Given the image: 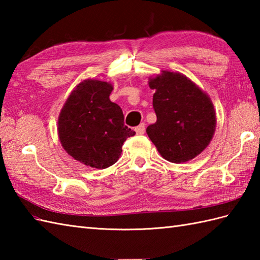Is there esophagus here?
Segmentation results:
<instances>
[{"label":"esophagus","mask_w":260,"mask_h":260,"mask_svg":"<svg viewBox=\"0 0 260 260\" xmlns=\"http://www.w3.org/2000/svg\"><path fill=\"white\" fill-rule=\"evenodd\" d=\"M135 132H136L137 135H143V134H144L145 133V124L142 123L139 126H136L135 127Z\"/></svg>","instance_id":"obj_1"}]
</instances>
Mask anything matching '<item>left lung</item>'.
Returning a JSON list of instances; mask_svg holds the SVG:
<instances>
[{"label": "left lung", "instance_id": "8db88e82", "mask_svg": "<svg viewBox=\"0 0 260 260\" xmlns=\"http://www.w3.org/2000/svg\"><path fill=\"white\" fill-rule=\"evenodd\" d=\"M156 123L146 128L159 154L172 163L199 155L212 140L215 129L213 105L206 92L179 73L163 71L148 81Z\"/></svg>", "mask_w": 260, "mask_h": 260}]
</instances>
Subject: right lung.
Instances as JSON below:
<instances>
[{"label": "right lung", "mask_w": 260, "mask_h": 260, "mask_svg": "<svg viewBox=\"0 0 260 260\" xmlns=\"http://www.w3.org/2000/svg\"><path fill=\"white\" fill-rule=\"evenodd\" d=\"M113 86L88 79L75 88L58 119L61 145L87 167L106 169L120 156L121 146L135 132L124 125L123 110L110 102Z\"/></svg>", "instance_id": "add662e5"}]
</instances>
